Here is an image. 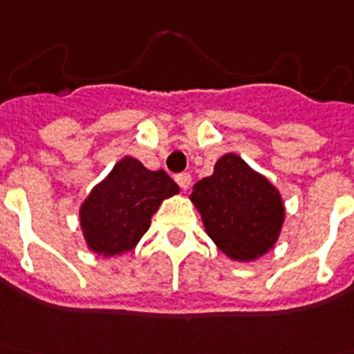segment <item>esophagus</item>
Masks as SVG:
<instances>
[{
  "label": "esophagus",
  "mask_w": 354,
  "mask_h": 354,
  "mask_svg": "<svg viewBox=\"0 0 354 354\" xmlns=\"http://www.w3.org/2000/svg\"><path fill=\"white\" fill-rule=\"evenodd\" d=\"M176 183L181 187V190H187L190 187V183H192V178H190L189 173H181V174H176Z\"/></svg>",
  "instance_id": "esophagus-1"
}]
</instances>
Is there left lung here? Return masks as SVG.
Masks as SVG:
<instances>
[{"label": "left lung", "instance_id": "obj_1", "mask_svg": "<svg viewBox=\"0 0 354 354\" xmlns=\"http://www.w3.org/2000/svg\"><path fill=\"white\" fill-rule=\"evenodd\" d=\"M189 199L205 232L233 262H254L269 253L287 215L279 190L235 153L221 156Z\"/></svg>", "mask_w": 354, "mask_h": 354}]
</instances>
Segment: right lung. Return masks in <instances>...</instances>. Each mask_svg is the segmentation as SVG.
<instances>
[{"label": "right lung", "mask_w": 354, "mask_h": 354, "mask_svg": "<svg viewBox=\"0 0 354 354\" xmlns=\"http://www.w3.org/2000/svg\"><path fill=\"white\" fill-rule=\"evenodd\" d=\"M180 192L165 171L124 156L80 205L85 244L97 257H121L139 244L164 199Z\"/></svg>", "instance_id": "1"}]
</instances>
